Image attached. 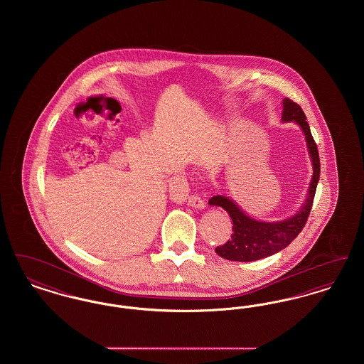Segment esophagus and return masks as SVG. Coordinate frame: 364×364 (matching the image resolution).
<instances>
[{"instance_id": "esophagus-1", "label": "esophagus", "mask_w": 364, "mask_h": 364, "mask_svg": "<svg viewBox=\"0 0 364 364\" xmlns=\"http://www.w3.org/2000/svg\"><path fill=\"white\" fill-rule=\"evenodd\" d=\"M188 206L195 208H206V203H205V200L200 196L191 195L190 198H188Z\"/></svg>"}]
</instances>
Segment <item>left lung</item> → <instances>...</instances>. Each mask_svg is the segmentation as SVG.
I'll list each match as a JSON object with an SVG mask.
<instances>
[{"mask_svg":"<svg viewBox=\"0 0 364 364\" xmlns=\"http://www.w3.org/2000/svg\"><path fill=\"white\" fill-rule=\"evenodd\" d=\"M284 109H282V122H294L299 124L301 128L307 149L311 156L312 172L311 183L307 198L300 210L287 220L277 221V223H264L258 221L250 215H247L242 208H239L233 200L229 198L217 195L208 200L211 206H220L224 208L229 217L233 221L232 228V239L228 240L224 245L215 248V252L228 260L236 262H251V260L262 259L270 255H274L278 251L288 247L294 242L296 236L301 232L306 225L307 218L311 211L312 202L315 196L316 186L319 181L321 173V164L318 156V147L314 141L310 125L307 122V117L299 105L291 101L289 98H284Z\"/></svg>","mask_w":364,"mask_h":364,"instance_id":"8db88e82","label":"left lung"}]
</instances>
